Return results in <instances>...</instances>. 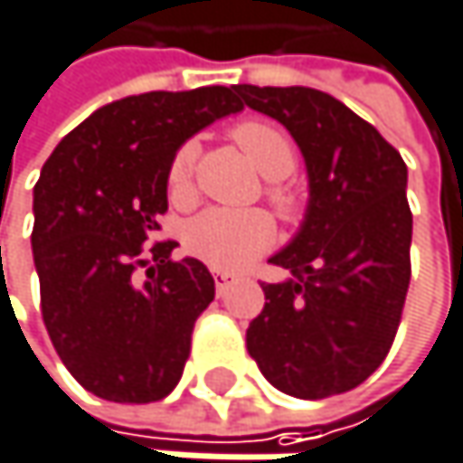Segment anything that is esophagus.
Here are the masks:
<instances>
[{"label":"esophagus","instance_id":"34e87169","mask_svg":"<svg viewBox=\"0 0 463 463\" xmlns=\"http://www.w3.org/2000/svg\"><path fill=\"white\" fill-rule=\"evenodd\" d=\"M232 273H214V284H217V292L222 295L225 289H228V284H232Z\"/></svg>","mask_w":463,"mask_h":463}]
</instances>
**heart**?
Returning <instances> with one entry per match:
<instances>
[{
    "mask_svg": "<svg viewBox=\"0 0 463 463\" xmlns=\"http://www.w3.org/2000/svg\"><path fill=\"white\" fill-rule=\"evenodd\" d=\"M231 137L265 179H284L295 171L298 152L292 139L281 128L260 120H246L232 128ZM193 163H195V146L184 144L179 146V152L168 165V195L179 206L190 203L193 198ZM268 198L284 220L298 217L300 198L287 184L276 182L268 190ZM273 238H276V228L270 217L257 209L251 212L209 209L195 220H190L184 228L187 249L206 265L225 273L249 268L262 251L270 249Z\"/></svg>",
    "mask_w": 463,
    "mask_h": 463,
    "instance_id": "heart-1",
    "label": "heart"
}]
</instances>
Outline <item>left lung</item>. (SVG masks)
Masks as SVG:
<instances>
[{
	"instance_id": "1",
	"label": "left lung",
	"mask_w": 463,
	"mask_h": 463,
	"mask_svg": "<svg viewBox=\"0 0 463 463\" xmlns=\"http://www.w3.org/2000/svg\"><path fill=\"white\" fill-rule=\"evenodd\" d=\"M246 107L279 120L308 171L295 238L270 257L292 279L262 284L246 329L260 373L284 394L324 400L367 381L386 359L411 284L408 165L335 96L292 85H235Z\"/></svg>"
}]
</instances>
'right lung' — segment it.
I'll return each mask as SVG.
<instances>
[{
	"instance_id": "obj_1",
	"label": "right lung",
	"mask_w": 463,
	"mask_h": 463,
	"mask_svg": "<svg viewBox=\"0 0 463 463\" xmlns=\"http://www.w3.org/2000/svg\"><path fill=\"white\" fill-rule=\"evenodd\" d=\"M241 109L235 85L126 96L66 134L43 165L32 231L43 319L90 394L144 405L179 383L214 279L195 257L171 260L176 241L146 238L168 209L176 149Z\"/></svg>"
}]
</instances>
